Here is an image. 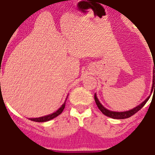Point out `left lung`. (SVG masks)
I'll use <instances>...</instances> for the list:
<instances>
[{
  "label": "left lung",
  "instance_id": "1",
  "mask_svg": "<svg viewBox=\"0 0 155 155\" xmlns=\"http://www.w3.org/2000/svg\"><path fill=\"white\" fill-rule=\"evenodd\" d=\"M153 74L155 73V66H154V69H153ZM153 87H154V91H155V82H154V74H153V85H152V89H151V92L153 90ZM150 97L149 96L147 99L145 100L144 102H142L141 104H139L138 106H137L136 107H134V108L131 109V110H129V111H120V112H118V111H110V110H107V108H105L101 104H100V102L99 101V99L97 98L96 94H94V100H95V103H96L97 106L99 107V109L100 111H102V113L104 114L105 116H108V117H111V118L113 119H126L129 118L130 116H134V114L137 113V111L140 110L141 108L143 107V106L145 104H146V102L148 101L149 99H150Z\"/></svg>",
  "mask_w": 155,
  "mask_h": 155
}]
</instances>
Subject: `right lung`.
<instances>
[{"instance_id": "add662e5", "label": "right lung", "mask_w": 155, "mask_h": 155, "mask_svg": "<svg viewBox=\"0 0 155 155\" xmlns=\"http://www.w3.org/2000/svg\"><path fill=\"white\" fill-rule=\"evenodd\" d=\"M65 102L66 101H64V104H62V106H61L57 111L53 112L52 114H50V115H48V116H42V117H39V118H31L30 120L32 121H35V122H46V121L51 120L54 119L55 117H56V116H58L63 111L64 107H65Z\"/></svg>"}]
</instances>
